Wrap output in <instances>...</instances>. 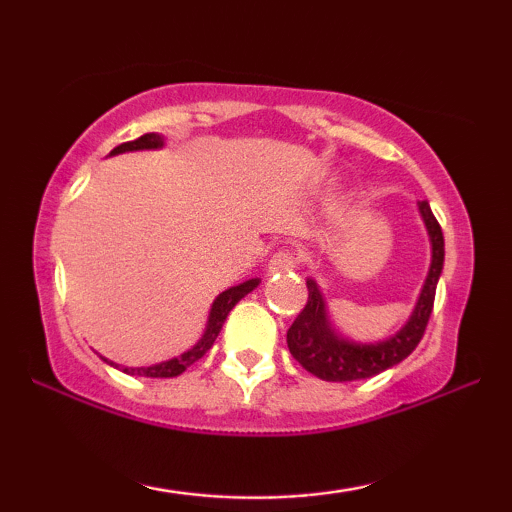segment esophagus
<instances>
[{
    "label": "esophagus",
    "mask_w": 512,
    "mask_h": 512,
    "mask_svg": "<svg viewBox=\"0 0 512 512\" xmlns=\"http://www.w3.org/2000/svg\"><path fill=\"white\" fill-rule=\"evenodd\" d=\"M296 265H298V261L291 251H277V254L270 258L268 272L270 275H275V272H291Z\"/></svg>",
    "instance_id": "obj_1"
}]
</instances>
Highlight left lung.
Masks as SVG:
<instances>
[{
  "instance_id": "obj_1",
  "label": "left lung",
  "mask_w": 512,
  "mask_h": 512,
  "mask_svg": "<svg viewBox=\"0 0 512 512\" xmlns=\"http://www.w3.org/2000/svg\"><path fill=\"white\" fill-rule=\"evenodd\" d=\"M419 216H422L426 233L431 242V265L419 291L415 310L408 321L389 338L377 342H356L335 331L326 310V298L319 284L310 277L307 279V305L298 314L289 331H286V345L300 366L307 373L317 375L326 382H354L366 377L380 375L382 370L394 368L396 363L408 359L412 349L419 345L429 324L436 286L445 263V240L436 216H433L429 202H417Z\"/></svg>"
}]
</instances>
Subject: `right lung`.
Returning a JSON list of instances; mask_svg holds the SVG:
<instances>
[{"instance_id":"1","label":"right lung","mask_w":512,"mask_h":512,"mask_svg":"<svg viewBox=\"0 0 512 512\" xmlns=\"http://www.w3.org/2000/svg\"><path fill=\"white\" fill-rule=\"evenodd\" d=\"M163 146H165L163 135H158V132H146V135L135 139V142H125L121 146H116V149L111 151L109 156H118V153H128V151H156V149H163ZM258 284H261V279L254 277V279H247V282H242V284H237V286H230V289L219 293V296L214 298L212 310H209L205 333H202V338L195 342L191 349H186L184 354L172 356V359H167V361L153 363V366H139V368L118 366V363L104 359V356H100V359L107 361L109 366L123 370V373H128V375H139V377H177V375L184 373L188 366H193L195 361L202 359V356H205L209 349H212L216 335L221 333V326H223V321H226V317L230 314V310H233V307L240 303V300L247 296V293L254 291Z\"/></svg>"}]
</instances>
